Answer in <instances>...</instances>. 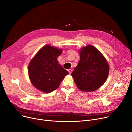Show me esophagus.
Segmentation results:
<instances>
[{"instance_id":"esophagus-1","label":"esophagus","mask_w":132,"mask_h":132,"mask_svg":"<svg viewBox=\"0 0 132 132\" xmlns=\"http://www.w3.org/2000/svg\"><path fill=\"white\" fill-rule=\"evenodd\" d=\"M68 72L70 74H71V73L72 72V70H71V69H69V70H68Z\"/></svg>"}]
</instances>
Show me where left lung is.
Wrapping results in <instances>:
<instances>
[{"instance_id":"8db88e82","label":"left lung","mask_w":132,"mask_h":132,"mask_svg":"<svg viewBox=\"0 0 132 132\" xmlns=\"http://www.w3.org/2000/svg\"><path fill=\"white\" fill-rule=\"evenodd\" d=\"M80 60L72 76L78 88L83 92H93L106 80L109 66L102 54L93 45L82 48Z\"/></svg>"}]
</instances>
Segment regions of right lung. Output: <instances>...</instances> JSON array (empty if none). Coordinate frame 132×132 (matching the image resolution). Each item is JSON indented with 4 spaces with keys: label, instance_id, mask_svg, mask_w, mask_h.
Instances as JSON below:
<instances>
[{
    "label": "right lung",
    "instance_id": "1",
    "mask_svg": "<svg viewBox=\"0 0 132 132\" xmlns=\"http://www.w3.org/2000/svg\"><path fill=\"white\" fill-rule=\"evenodd\" d=\"M62 52V49L47 45L30 61L28 66L29 79L33 86L40 91L45 93L54 91L68 74L57 60Z\"/></svg>",
    "mask_w": 132,
    "mask_h": 132
}]
</instances>
